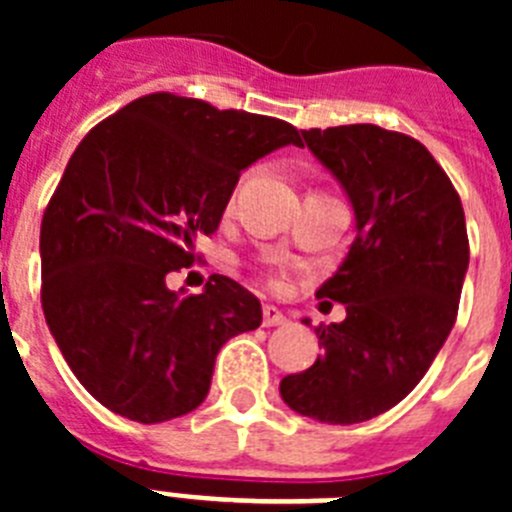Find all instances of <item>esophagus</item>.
<instances>
[{"label":"esophagus","mask_w":512,"mask_h":512,"mask_svg":"<svg viewBox=\"0 0 512 512\" xmlns=\"http://www.w3.org/2000/svg\"><path fill=\"white\" fill-rule=\"evenodd\" d=\"M284 323H287V318L282 315V310H277L274 305L264 307V325H266V328H274V325H284Z\"/></svg>","instance_id":"obj_1"}]
</instances>
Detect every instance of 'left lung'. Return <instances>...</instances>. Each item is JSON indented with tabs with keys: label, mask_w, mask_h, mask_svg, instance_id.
<instances>
[{
	"label": "left lung",
	"mask_w": 512,
	"mask_h": 512,
	"mask_svg": "<svg viewBox=\"0 0 512 512\" xmlns=\"http://www.w3.org/2000/svg\"><path fill=\"white\" fill-rule=\"evenodd\" d=\"M302 138L346 192L356 238L318 289V300L346 305V320L315 330L323 356L279 392L320 423H364L413 392L454 328L469 266L464 207L410 135L338 125Z\"/></svg>",
	"instance_id": "obj_1"
}]
</instances>
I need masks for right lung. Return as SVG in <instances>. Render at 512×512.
Wrapping results in <instances>:
<instances>
[{"label":"right lung","mask_w":512,"mask_h":512,"mask_svg":"<svg viewBox=\"0 0 512 512\" xmlns=\"http://www.w3.org/2000/svg\"><path fill=\"white\" fill-rule=\"evenodd\" d=\"M300 133L277 117L148 94L81 140L40 225L43 312L89 395L135 423L192 413L228 338L261 302L212 274L202 295L166 287L215 233L241 171Z\"/></svg>","instance_id":"right-lung-1"}]
</instances>
